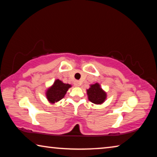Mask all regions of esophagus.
Returning <instances> with one entry per match:
<instances>
[{"instance_id": "34e87169", "label": "esophagus", "mask_w": 157, "mask_h": 157, "mask_svg": "<svg viewBox=\"0 0 157 157\" xmlns=\"http://www.w3.org/2000/svg\"><path fill=\"white\" fill-rule=\"evenodd\" d=\"M74 85H75V86H79V85H80V82H79L78 80H75L74 82Z\"/></svg>"}]
</instances>
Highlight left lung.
<instances>
[{
  "label": "left lung",
  "instance_id": "8db88e82",
  "mask_svg": "<svg viewBox=\"0 0 157 157\" xmlns=\"http://www.w3.org/2000/svg\"><path fill=\"white\" fill-rule=\"evenodd\" d=\"M86 94L89 100L95 105L102 104L107 99V93L98 83L90 85V88L86 89Z\"/></svg>",
  "mask_w": 157,
  "mask_h": 157
}]
</instances>
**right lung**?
Instances as JSON below:
<instances>
[{"label":"right lung","mask_w":157,"mask_h":157,"mask_svg":"<svg viewBox=\"0 0 157 157\" xmlns=\"http://www.w3.org/2000/svg\"><path fill=\"white\" fill-rule=\"evenodd\" d=\"M71 87V84H65L59 79H56L52 86L46 90V96L48 101L51 104L59 102L65 96L66 92Z\"/></svg>","instance_id":"obj_1"}]
</instances>
